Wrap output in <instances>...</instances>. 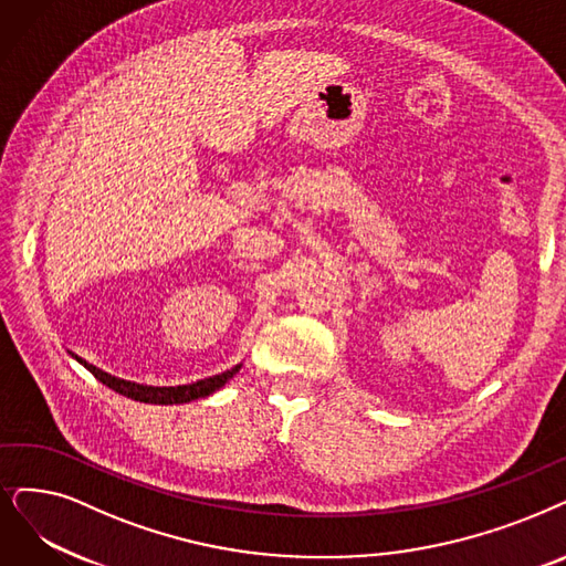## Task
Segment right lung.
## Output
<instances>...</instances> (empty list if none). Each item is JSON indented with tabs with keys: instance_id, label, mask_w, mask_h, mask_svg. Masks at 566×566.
Returning a JSON list of instances; mask_svg holds the SVG:
<instances>
[{
	"instance_id": "1",
	"label": "right lung",
	"mask_w": 566,
	"mask_h": 566,
	"mask_svg": "<svg viewBox=\"0 0 566 566\" xmlns=\"http://www.w3.org/2000/svg\"><path fill=\"white\" fill-rule=\"evenodd\" d=\"M70 355L78 361V365H83L90 374H93L97 380H102L106 388L116 390L118 395H125V397H129L134 401L163 403V406H167V403H188V401H195V399H201V397H209L216 390H220L224 382H228L241 369V365H237V367L222 371V374L201 378L197 382H188V386H144V382H134V380L111 376L108 371H102L99 367L90 365V361H85L83 357L74 355L72 350H70Z\"/></svg>"
}]
</instances>
